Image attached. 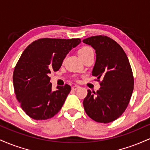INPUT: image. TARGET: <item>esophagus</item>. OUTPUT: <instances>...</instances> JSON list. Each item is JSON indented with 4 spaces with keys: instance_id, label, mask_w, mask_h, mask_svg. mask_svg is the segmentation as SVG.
Returning a JSON list of instances; mask_svg holds the SVG:
<instances>
[{
    "instance_id": "1",
    "label": "esophagus",
    "mask_w": 150,
    "mask_h": 150,
    "mask_svg": "<svg viewBox=\"0 0 150 150\" xmlns=\"http://www.w3.org/2000/svg\"><path fill=\"white\" fill-rule=\"evenodd\" d=\"M79 87H80V86H78V85H74V86H73V87H72V90H73V91L77 90V89H78Z\"/></svg>"
}]
</instances>
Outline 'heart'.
Here are the masks:
<instances>
[{
    "label": "heart",
    "mask_w": 150,
    "mask_h": 150,
    "mask_svg": "<svg viewBox=\"0 0 150 150\" xmlns=\"http://www.w3.org/2000/svg\"><path fill=\"white\" fill-rule=\"evenodd\" d=\"M94 53V51H93V49H92L91 47H89V46H83L82 48H81V49L79 50V56H80V58H83L84 56H87V54H89V53Z\"/></svg>",
    "instance_id": "b5f03b06"
}]
</instances>
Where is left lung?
Instances as JSON below:
<instances>
[{"label":"left lung","instance_id":"obj_1","mask_svg":"<svg viewBox=\"0 0 150 150\" xmlns=\"http://www.w3.org/2000/svg\"><path fill=\"white\" fill-rule=\"evenodd\" d=\"M83 42L95 49L97 59L92 75L97 77L101 86L95 94L87 90L84 108L96 122L110 123L123 114L130 102L134 88L131 66L121 46L110 37L94 36Z\"/></svg>","mask_w":150,"mask_h":150}]
</instances>
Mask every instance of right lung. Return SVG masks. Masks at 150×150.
I'll return each instance as SVG.
<instances>
[{
    "label": "right lung",
    "instance_id": "right-lung-1",
    "mask_svg": "<svg viewBox=\"0 0 150 150\" xmlns=\"http://www.w3.org/2000/svg\"><path fill=\"white\" fill-rule=\"evenodd\" d=\"M81 42L77 39H37L26 48L13 72L16 98L26 114L46 120L58 113L71 87L65 84L51 90L49 74L61 68L66 55Z\"/></svg>",
    "mask_w": 150,
    "mask_h": 150
}]
</instances>
